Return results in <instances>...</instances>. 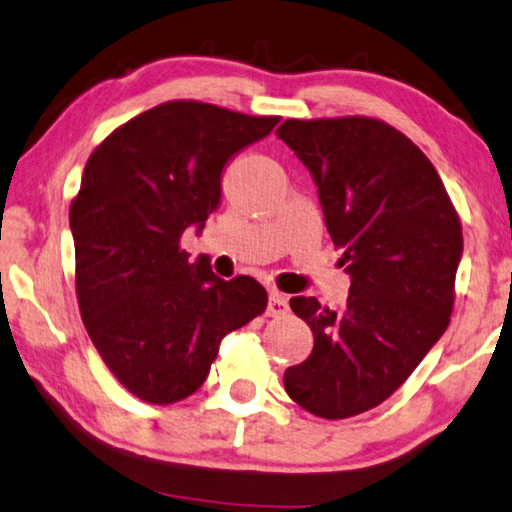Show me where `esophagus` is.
Listing matches in <instances>:
<instances>
[{"mask_svg":"<svg viewBox=\"0 0 512 512\" xmlns=\"http://www.w3.org/2000/svg\"><path fill=\"white\" fill-rule=\"evenodd\" d=\"M286 311H288L286 297H283L279 290H270V302H267V316L279 318V316H286Z\"/></svg>","mask_w":512,"mask_h":512,"instance_id":"34e87169","label":"esophagus"}]
</instances>
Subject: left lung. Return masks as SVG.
<instances>
[{"instance_id":"obj_1","label":"left lung","mask_w":512,"mask_h":512,"mask_svg":"<svg viewBox=\"0 0 512 512\" xmlns=\"http://www.w3.org/2000/svg\"><path fill=\"white\" fill-rule=\"evenodd\" d=\"M277 135L316 180L338 265L352 277L341 309L290 300L313 350L283 387L320 419H348L384 403L446 332L462 224L432 162L389 123L288 119Z\"/></svg>"}]
</instances>
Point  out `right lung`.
Returning a JSON list of instances; mask_svg holds the SVG:
<instances>
[{"label":"right lung","instance_id":"right-lung-1","mask_svg":"<svg viewBox=\"0 0 512 512\" xmlns=\"http://www.w3.org/2000/svg\"><path fill=\"white\" fill-rule=\"evenodd\" d=\"M277 123L169 100L119 125L86 160L70 203L77 302L102 361L144 403L192 396L222 338L265 311L261 283L215 277L208 258L190 263L180 238L217 208L224 164Z\"/></svg>","mask_w":512,"mask_h":512}]
</instances>
